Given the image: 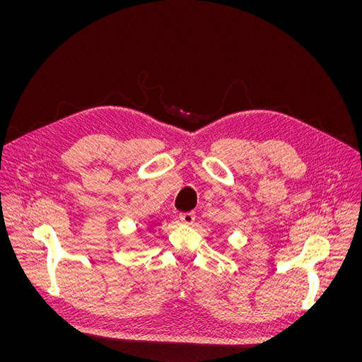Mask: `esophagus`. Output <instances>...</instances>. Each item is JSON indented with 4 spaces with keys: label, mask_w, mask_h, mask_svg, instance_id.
Returning <instances> with one entry per match:
<instances>
[{
    "label": "esophagus",
    "mask_w": 362,
    "mask_h": 362,
    "mask_svg": "<svg viewBox=\"0 0 362 362\" xmlns=\"http://www.w3.org/2000/svg\"><path fill=\"white\" fill-rule=\"evenodd\" d=\"M180 220H182V223H185V224H192L194 221H195V213H192V211H189V213H182L180 216Z\"/></svg>",
    "instance_id": "1"
}]
</instances>
